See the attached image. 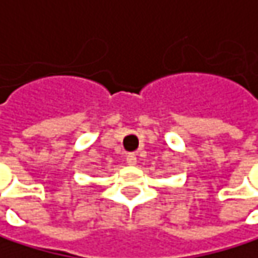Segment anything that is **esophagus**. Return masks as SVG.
<instances>
[{
    "label": "esophagus",
    "mask_w": 258,
    "mask_h": 258,
    "mask_svg": "<svg viewBox=\"0 0 258 258\" xmlns=\"http://www.w3.org/2000/svg\"><path fill=\"white\" fill-rule=\"evenodd\" d=\"M127 163L128 164H136L137 163V156L134 153H128L127 154Z\"/></svg>",
    "instance_id": "34e87169"
}]
</instances>
